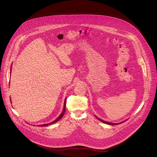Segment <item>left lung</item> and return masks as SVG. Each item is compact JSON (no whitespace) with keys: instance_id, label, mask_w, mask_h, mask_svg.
Listing matches in <instances>:
<instances>
[{"instance_id":"1","label":"left lung","mask_w":157,"mask_h":157,"mask_svg":"<svg viewBox=\"0 0 157 157\" xmlns=\"http://www.w3.org/2000/svg\"><path fill=\"white\" fill-rule=\"evenodd\" d=\"M96 117V116H95ZM96 118H97L99 120H100L101 122H103V123H106V124H110V125H117V124H121V123H123L124 121H122V122H120V123H110V122H108V121H104V120H101V119H99V118H98L97 117H96Z\"/></svg>"}]
</instances>
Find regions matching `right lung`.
<instances>
[{
	"mask_svg": "<svg viewBox=\"0 0 157 157\" xmlns=\"http://www.w3.org/2000/svg\"><path fill=\"white\" fill-rule=\"evenodd\" d=\"M12 64H11V67H10V73H11V71H12ZM11 100V99H10ZM66 99H65V100H64V108H63V112L61 113V115L57 118L54 121H52V122H51V123H48V124H39V125H37L38 126H49V125H50V124H53V123H55L56 122H57V121H58L63 117V115H64V113H65V111H66Z\"/></svg>",
	"mask_w": 157,
	"mask_h": 157,
	"instance_id": "add662e5",
	"label": "right lung"
}]
</instances>
